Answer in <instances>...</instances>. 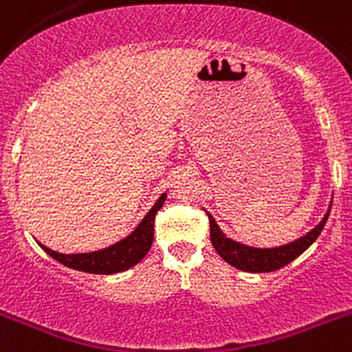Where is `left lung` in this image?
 Wrapping results in <instances>:
<instances>
[{
	"instance_id": "left-lung-1",
	"label": "left lung",
	"mask_w": 352,
	"mask_h": 352,
	"mask_svg": "<svg viewBox=\"0 0 352 352\" xmlns=\"http://www.w3.org/2000/svg\"><path fill=\"white\" fill-rule=\"evenodd\" d=\"M333 203V199H331ZM331 203H329L328 211L324 213L322 220L314 227L312 231L303 234L301 238L294 239L291 243L280 245V247H270V248H261V247H250V245L239 243L236 239L227 238L226 232L222 231L213 219V214L206 211L208 219H210V236L211 243H213L214 250L219 252V256L222 257L226 263H229L234 268L241 270V272L248 273H268L275 272V270L284 268L285 264L300 257L310 245L319 238L322 227L326 226V220L331 211Z\"/></svg>"
}]
</instances>
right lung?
Wrapping results in <instances>:
<instances>
[{"mask_svg":"<svg viewBox=\"0 0 352 352\" xmlns=\"http://www.w3.org/2000/svg\"><path fill=\"white\" fill-rule=\"evenodd\" d=\"M166 197L167 194H162L157 199V203L151 206V210L146 213L144 219L139 222V226L126 238L120 239L111 247L95 252H84V254H60V252L47 248L45 245H38L52 259L65 264L67 268L77 270V272L93 273V275H114V273L126 272L138 263H141L151 248L155 214L164 206Z\"/></svg>","mask_w":352,"mask_h":352,"instance_id":"obj_1","label":"right lung"}]
</instances>
